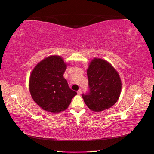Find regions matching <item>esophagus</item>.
Instances as JSON below:
<instances>
[{
  "label": "esophagus",
  "mask_w": 154,
  "mask_h": 154,
  "mask_svg": "<svg viewBox=\"0 0 154 154\" xmlns=\"http://www.w3.org/2000/svg\"><path fill=\"white\" fill-rule=\"evenodd\" d=\"M82 90L81 89H79L78 91H77V93H78V94H82Z\"/></svg>",
  "instance_id": "obj_1"
}]
</instances>
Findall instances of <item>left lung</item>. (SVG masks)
<instances>
[{
  "mask_svg": "<svg viewBox=\"0 0 154 154\" xmlns=\"http://www.w3.org/2000/svg\"><path fill=\"white\" fill-rule=\"evenodd\" d=\"M88 92L83 94L85 103L91 110L103 111L119 99L122 82L118 72L106 60L94 58L87 69Z\"/></svg>",
  "mask_w": 154,
  "mask_h": 154,
  "instance_id": "left-lung-1",
  "label": "left lung"
}]
</instances>
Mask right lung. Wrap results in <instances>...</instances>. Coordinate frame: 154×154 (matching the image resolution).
<instances>
[{"mask_svg":"<svg viewBox=\"0 0 154 154\" xmlns=\"http://www.w3.org/2000/svg\"><path fill=\"white\" fill-rule=\"evenodd\" d=\"M67 64L60 56H51L42 60L32 70L29 78L32 98L42 109L58 113L67 109L77 94L71 90L63 74Z\"/></svg>","mask_w":154,"mask_h":154,"instance_id":"obj_1","label":"right lung"}]
</instances>
